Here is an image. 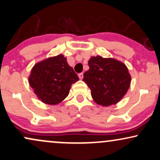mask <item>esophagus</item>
Returning <instances> with one entry per match:
<instances>
[{
    "mask_svg": "<svg viewBox=\"0 0 160 160\" xmlns=\"http://www.w3.org/2000/svg\"><path fill=\"white\" fill-rule=\"evenodd\" d=\"M78 77L80 80H82V79L83 78V74H82V73H80V74H78Z\"/></svg>",
    "mask_w": 160,
    "mask_h": 160,
    "instance_id": "1",
    "label": "esophagus"
}]
</instances>
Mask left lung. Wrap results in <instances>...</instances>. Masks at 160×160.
Returning a JSON list of instances; mask_svg holds the SVG:
<instances>
[{
  "label": "left lung",
  "instance_id": "left-lung-1",
  "mask_svg": "<svg viewBox=\"0 0 160 160\" xmlns=\"http://www.w3.org/2000/svg\"><path fill=\"white\" fill-rule=\"evenodd\" d=\"M89 69L82 79L91 90L95 103L103 107L116 104L123 98L131 83L126 65L113 58L92 56L88 62Z\"/></svg>",
  "mask_w": 160,
  "mask_h": 160
}]
</instances>
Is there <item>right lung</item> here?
Listing matches in <instances>:
<instances>
[{"mask_svg": "<svg viewBox=\"0 0 160 160\" xmlns=\"http://www.w3.org/2000/svg\"><path fill=\"white\" fill-rule=\"evenodd\" d=\"M78 80V76L62 54L36 63L28 77L34 94L43 103L50 105L62 102L68 95L71 85Z\"/></svg>", "mask_w": 160, "mask_h": 160, "instance_id": "obj_1", "label": "right lung"}]
</instances>
